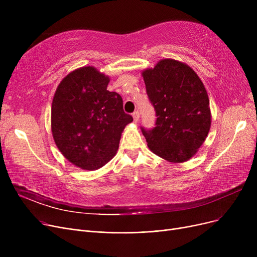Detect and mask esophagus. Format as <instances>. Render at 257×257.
<instances>
[{
    "label": "esophagus",
    "instance_id": "obj_1",
    "mask_svg": "<svg viewBox=\"0 0 257 257\" xmlns=\"http://www.w3.org/2000/svg\"><path fill=\"white\" fill-rule=\"evenodd\" d=\"M132 116H133L134 121H136V123L138 124V123H139V119H140V112H139V111H134L133 114H132Z\"/></svg>",
    "mask_w": 257,
    "mask_h": 257
}]
</instances>
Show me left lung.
I'll return each mask as SVG.
<instances>
[{"mask_svg":"<svg viewBox=\"0 0 257 257\" xmlns=\"http://www.w3.org/2000/svg\"><path fill=\"white\" fill-rule=\"evenodd\" d=\"M148 97L156 111V127L142 128L148 148L172 164L196 155L211 125L208 94L186 63L166 58L142 72Z\"/></svg>","mask_w":257,"mask_h":257,"instance_id":"left-lung-1","label":"left lung"}]
</instances>
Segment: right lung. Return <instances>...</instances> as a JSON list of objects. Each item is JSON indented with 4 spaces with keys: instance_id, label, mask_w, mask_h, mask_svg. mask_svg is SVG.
Here are the masks:
<instances>
[{
    "instance_id": "1",
    "label": "right lung",
    "mask_w": 257,
    "mask_h": 257,
    "mask_svg": "<svg viewBox=\"0 0 257 257\" xmlns=\"http://www.w3.org/2000/svg\"><path fill=\"white\" fill-rule=\"evenodd\" d=\"M110 78L93 66L67 74L54 93L52 136L74 166L94 171L116 154L121 132L133 120L118 93L107 90Z\"/></svg>"
}]
</instances>
